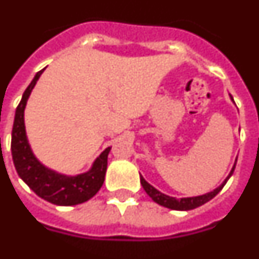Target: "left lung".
<instances>
[{
    "mask_svg": "<svg viewBox=\"0 0 259 259\" xmlns=\"http://www.w3.org/2000/svg\"><path fill=\"white\" fill-rule=\"evenodd\" d=\"M234 167L232 168V171H230L229 177L225 179V182H224V183L221 184L219 188H216V190L212 191V192L205 193V195H201V196H196V197H183V199H175V197L167 196V195H164V193H162V192H159L158 190H155V188H154L151 184L147 183L146 180L143 179L142 177H141V184H142L143 190L146 191L147 195H149V196L151 197L154 201H155V203L159 204V205H163V207L170 208V209H175V210H190V209H195V208L200 207V205H203V204H205L207 201H209L210 199H213L217 193L223 190V187L225 186V183L228 182V179L230 178V175L233 174Z\"/></svg>",
    "mask_w": 259,
    "mask_h": 259,
    "instance_id": "obj_1",
    "label": "left lung"
}]
</instances>
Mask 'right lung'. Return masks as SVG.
I'll list each match as a JSON object with an SVG mask.
<instances>
[{"mask_svg": "<svg viewBox=\"0 0 259 259\" xmlns=\"http://www.w3.org/2000/svg\"><path fill=\"white\" fill-rule=\"evenodd\" d=\"M39 71L30 85L23 92L22 100L17 106L12 130V156L15 170L22 178L27 186L39 197L47 200L55 205H76L81 204L99 192L105 180L106 166H108V154L110 147L105 149L101 155L93 163L92 170L77 177H66L42 166L35 156L32 155L29 143L26 140L25 122H23V110L32 88L38 81Z\"/></svg>", "mask_w": 259, "mask_h": 259, "instance_id": "add662e5", "label": "right lung"}]
</instances>
